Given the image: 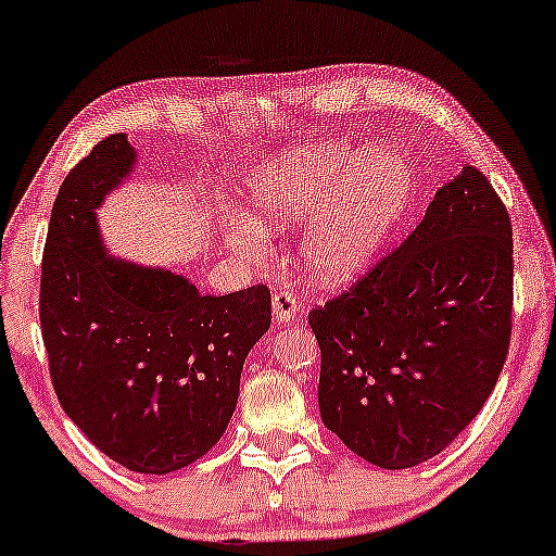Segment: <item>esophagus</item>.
I'll use <instances>...</instances> for the list:
<instances>
[{"mask_svg":"<svg viewBox=\"0 0 556 556\" xmlns=\"http://www.w3.org/2000/svg\"><path fill=\"white\" fill-rule=\"evenodd\" d=\"M271 308H274V318H277L279 324H287L292 321V318H298L303 305H300V298L292 290H277L271 295Z\"/></svg>","mask_w":556,"mask_h":556,"instance_id":"34e87169","label":"esophagus"}]
</instances>
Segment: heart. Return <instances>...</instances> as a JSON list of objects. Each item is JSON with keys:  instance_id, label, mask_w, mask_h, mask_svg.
Instances as JSON below:
<instances>
[{"instance_id": "1", "label": "heart", "mask_w": 556, "mask_h": 556, "mask_svg": "<svg viewBox=\"0 0 556 556\" xmlns=\"http://www.w3.org/2000/svg\"><path fill=\"white\" fill-rule=\"evenodd\" d=\"M253 222L235 229V245L256 251L264 227L308 222L300 261L318 285L342 287L384 251L410 208L416 175L397 151L305 146L271 159L253 175Z\"/></svg>"}]
</instances>
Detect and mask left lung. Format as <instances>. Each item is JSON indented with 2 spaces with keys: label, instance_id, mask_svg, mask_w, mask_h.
I'll return each mask as SVG.
<instances>
[{
  "label": "left lung",
  "instance_id": "1",
  "mask_svg": "<svg viewBox=\"0 0 556 556\" xmlns=\"http://www.w3.org/2000/svg\"><path fill=\"white\" fill-rule=\"evenodd\" d=\"M308 324L324 426L387 470L439 455L481 413L507 358L513 225L502 198L463 167L410 238Z\"/></svg>",
  "mask_w": 556,
  "mask_h": 556
}]
</instances>
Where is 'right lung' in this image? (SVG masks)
Masks as SVG:
<instances>
[{
    "label": "right lung",
    "instance_id": "right-lung-1",
    "mask_svg": "<svg viewBox=\"0 0 556 556\" xmlns=\"http://www.w3.org/2000/svg\"><path fill=\"white\" fill-rule=\"evenodd\" d=\"M117 132L62 182L41 261V334L62 410L127 470L164 476L219 442L248 353L271 324L256 285L201 295L169 269L112 256L96 208L130 177Z\"/></svg>",
    "mask_w": 556,
    "mask_h": 556
}]
</instances>
